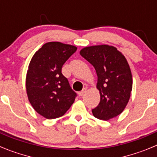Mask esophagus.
<instances>
[{
  "instance_id": "34e87169",
  "label": "esophagus",
  "mask_w": 157,
  "mask_h": 157,
  "mask_svg": "<svg viewBox=\"0 0 157 157\" xmlns=\"http://www.w3.org/2000/svg\"><path fill=\"white\" fill-rule=\"evenodd\" d=\"M86 93V89H83L81 92L78 93V95H79V97H82V96H84V94H85Z\"/></svg>"
}]
</instances>
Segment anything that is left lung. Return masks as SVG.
Listing matches in <instances>:
<instances>
[{
	"label": "left lung",
	"mask_w": 157,
	"mask_h": 157,
	"mask_svg": "<svg viewBox=\"0 0 157 157\" xmlns=\"http://www.w3.org/2000/svg\"><path fill=\"white\" fill-rule=\"evenodd\" d=\"M80 55L90 62L98 75L97 89L101 101L92 110L101 120H109L125 109L132 90V74L127 59L116 47L93 45L80 50Z\"/></svg>",
	"instance_id": "8db88e82"
}]
</instances>
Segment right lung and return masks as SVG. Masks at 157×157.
Masks as SVG:
<instances>
[{"label":"right lung","mask_w":157,"mask_h":157,"mask_svg":"<svg viewBox=\"0 0 157 157\" xmlns=\"http://www.w3.org/2000/svg\"><path fill=\"white\" fill-rule=\"evenodd\" d=\"M76 50L75 45L51 41L44 44L31 58L26 77L27 98L33 109L43 117H60L74 103L76 94L61 69Z\"/></svg>","instance_id":"add662e5"}]
</instances>
